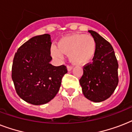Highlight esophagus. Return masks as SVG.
I'll return each instance as SVG.
<instances>
[{"mask_svg": "<svg viewBox=\"0 0 132 132\" xmlns=\"http://www.w3.org/2000/svg\"><path fill=\"white\" fill-rule=\"evenodd\" d=\"M67 69H68V71H70V70H71L72 69V66H69V65H68V66H67Z\"/></svg>", "mask_w": 132, "mask_h": 132, "instance_id": "esophagus-1", "label": "esophagus"}]
</instances>
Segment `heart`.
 Here are the masks:
<instances>
[{
	"label": "heart",
	"instance_id": "b5f03b06",
	"mask_svg": "<svg viewBox=\"0 0 132 132\" xmlns=\"http://www.w3.org/2000/svg\"><path fill=\"white\" fill-rule=\"evenodd\" d=\"M95 50L96 42L92 36L74 34L61 38L57 42V48L51 46V53L57 59H62L63 53L68 54L72 64L83 65L93 57Z\"/></svg>",
	"mask_w": 132,
	"mask_h": 132
}]
</instances>
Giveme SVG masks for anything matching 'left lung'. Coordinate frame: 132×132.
Masks as SVG:
<instances>
[{
  "instance_id": "left-lung-1",
  "label": "left lung",
  "mask_w": 132,
  "mask_h": 132,
  "mask_svg": "<svg viewBox=\"0 0 132 132\" xmlns=\"http://www.w3.org/2000/svg\"><path fill=\"white\" fill-rule=\"evenodd\" d=\"M96 42L92 63L86 64L79 83L86 98L94 102L106 100L119 84V64L112 46L96 32L88 31Z\"/></svg>"
}]
</instances>
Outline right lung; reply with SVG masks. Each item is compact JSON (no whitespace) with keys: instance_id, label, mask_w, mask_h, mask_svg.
Returning <instances> with one entry per match:
<instances>
[{"instance_id":"right-lung-1","label":"right lung","mask_w":132,"mask_h":132,"mask_svg":"<svg viewBox=\"0 0 132 132\" xmlns=\"http://www.w3.org/2000/svg\"><path fill=\"white\" fill-rule=\"evenodd\" d=\"M49 34L33 37L18 49L13 58L11 78L18 96L33 105L49 102L59 92L66 66L50 64Z\"/></svg>"}]
</instances>
